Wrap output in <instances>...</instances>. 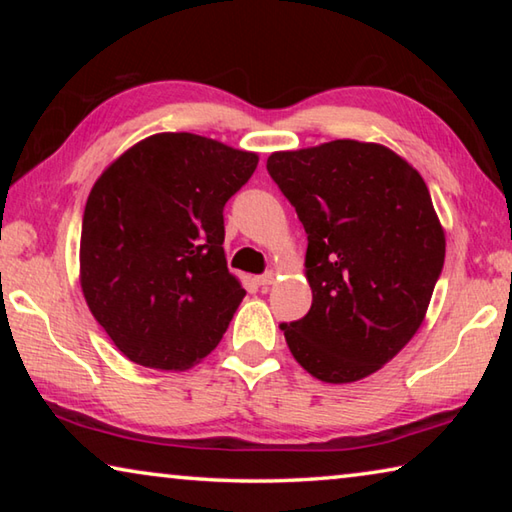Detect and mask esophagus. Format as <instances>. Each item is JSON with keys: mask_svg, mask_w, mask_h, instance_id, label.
Wrapping results in <instances>:
<instances>
[{"mask_svg": "<svg viewBox=\"0 0 512 512\" xmlns=\"http://www.w3.org/2000/svg\"><path fill=\"white\" fill-rule=\"evenodd\" d=\"M273 282H275V273H273V271H268V273L257 277V284H259V287H262V289H268Z\"/></svg>", "mask_w": 512, "mask_h": 512, "instance_id": "obj_1", "label": "esophagus"}]
</instances>
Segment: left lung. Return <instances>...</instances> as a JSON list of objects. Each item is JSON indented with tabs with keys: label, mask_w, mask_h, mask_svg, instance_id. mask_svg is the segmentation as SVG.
I'll list each match as a JSON object with an SVG mask.
<instances>
[{
	"label": "left lung",
	"mask_w": 512,
	"mask_h": 512,
	"mask_svg": "<svg viewBox=\"0 0 512 512\" xmlns=\"http://www.w3.org/2000/svg\"><path fill=\"white\" fill-rule=\"evenodd\" d=\"M266 169L307 232L305 318L293 357L327 384L377 372L413 339L445 264V232L418 171L391 149L334 140L277 151Z\"/></svg>",
	"instance_id": "1"
}]
</instances>
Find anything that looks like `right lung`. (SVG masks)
Returning <instances> with one entry per match:
<instances>
[{
    "mask_svg": "<svg viewBox=\"0 0 512 512\" xmlns=\"http://www.w3.org/2000/svg\"><path fill=\"white\" fill-rule=\"evenodd\" d=\"M257 153L194 133L137 142L101 173L81 230L85 302L133 363L187 370L228 329L246 291L223 253V207Z\"/></svg>",
    "mask_w": 512,
    "mask_h": 512,
    "instance_id": "1",
    "label": "right lung"
}]
</instances>
